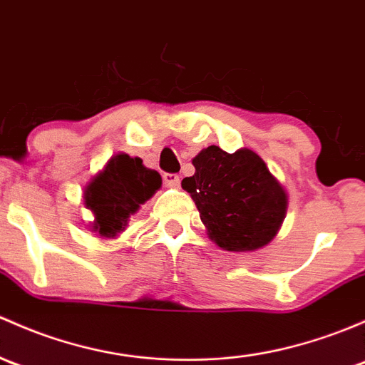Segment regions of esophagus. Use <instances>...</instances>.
<instances>
[{
	"label": "esophagus",
	"instance_id": "obj_1",
	"mask_svg": "<svg viewBox=\"0 0 365 365\" xmlns=\"http://www.w3.org/2000/svg\"><path fill=\"white\" fill-rule=\"evenodd\" d=\"M166 187H178L180 185V176L175 175V173H164L163 176Z\"/></svg>",
	"mask_w": 365,
	"mask_h": 365
}]
</instances>
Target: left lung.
I'll use <instances>...</instances> for the list:
<instances>
[{"mask_svg": "<svg viewBox=\"0 0 365 365\" xmlns=\"http://www.w3.org/2000/svg\"><path fill=\"white\" fill-rule=\"evenodd\" d=\"M195 173L182 180L210 240L227 252H255L278 234L287 213L285 189L250 148L227 153L202 148Z\"/></svg>", "mask_w": 365, "mask_h": 365, "instance_id": "1", "label": "left lung"}]
</instances>
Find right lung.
<instances>
[{"label":"right lung","mask_w":365,"mask_h":365,"mask_svg":"<svg viewBox=\"0 0 365 365\" xmlns=\"http://www.w3.org/2000/svg\"><path fill=\"white\" fill-rule=\"evenodd\" d=\"M163 185L157 171L143 166L140 157L117 153L87 183L83 202L94 213L92 232L115 237L128 225L131 215L140 210Z\"/></svg>","instance_id":"right-lung-1"}]
</instances>
